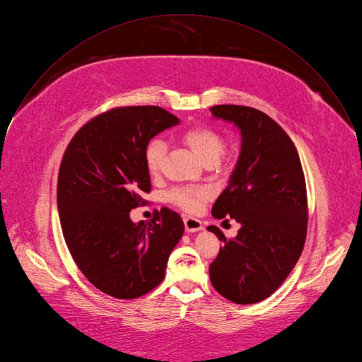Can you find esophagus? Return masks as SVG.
<instances>
[{
    "label": "esophagus",
    "mask_w": 362,
    "mask_h": 362,
    "mask_svg": "<svg viewBox=\"0 0 362 362\" xmlns=\"http://www.w3.org/2000/svg\"><path fill=\"white\" fill-rule=\"evenodd\" d=\"M184 225H185V230L187 232H197V230L204 229L201 221H198L195 218H185L184 219Z\"/></svg>",
    "instance_id": "1"
}]
</instances>
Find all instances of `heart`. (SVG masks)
I'll use <instances>...</instances> for the list:
<instances>
[{
  "label": "heart",
  "instance_id": "heart-1",
  "mask_svg": "<svg viewBox=\"0 0 362 362\" xmlns=\"http://www.w3.org/2000/svg\"><path fill=\"white\" fill-rule=\"evenodd\" d=\"M182 141L198 156V158L206 164L212 165L218 160H226L225 156V139L223 136L204 124L189 127L182 134ZM167 156V144L161 139H153L148 141L144 150V163L150 175L157 177L163 173ZM221 158L219 159L218 157ZM212 192L208 187L197 188H174L167 194V199L175 206L181 208L188 214H197L202 204L211 198Z\"/></svg>",
  "mask_w": 362,
  "mask_h": 362
}]
</instances>
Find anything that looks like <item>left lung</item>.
Masks as SVG:
<instances>
[{"label": "left lung", "mask_w": 362, "mask_h": 362, "mask_svg": "<svg viewBox=\"0 0 362 362\" xmlns=\"http://www.w3.org/2000/svg\"><path fill=\"white\" fill-rule=\"evenodd\" d=\"M233 122L242 133V151L229 185L212 206V216L242 225L226 239L209 266L215 290L238 304L273 294L296 266L307 236V189L298 153L287 133L263 112L238 105L209 109Z\"/></svg>", "instance_id": "left-lung-1"}]
</instances>
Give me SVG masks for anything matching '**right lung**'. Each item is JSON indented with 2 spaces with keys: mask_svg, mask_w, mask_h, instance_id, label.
I'll return each instance as SVG.
<instances>
[{
  "mask_svg": "<svg viewBox=\"0 0 362 362\" xmlns=\"http://www.w3.org/2000/svg\"><path fill=\"white\" fill-rule=\"evenodd\" d=\"M180 120L158 106H124L98 115L68 144L58 174V211L66 246L85 277L116 298H137L165 276L184 233L168 208L134 223L130 211L151 191L148 141Z\"/></svg>",
  "mask_w": 362,
  "mask_h": 362,
  "instance_id": "1",
  "label": "right lung"
}]
</instances>
